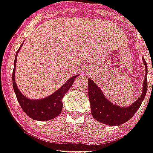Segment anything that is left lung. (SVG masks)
Returning a JSON list of instances; mask_svg holds the SVG:
<instances>
[{
	"label": "left lung",
	"instance_id": "8db88e82",
	"mask_svg": "<svg viewBox=\"0 0 153 153\" xmlns=\"http://www.w3.org/2000/svg\"><path fill=\"white\" fill-rule=\"evenodd\" d=\"M143 61L146 68L147 74V64L144 58ZM146 76L147 74L145 75L144 80L143 91L141 96L134 104L127 108H122L113 105L103 95V93L100 88L91 79H88V94L93 117L98 122L109 126H120L128 121L138 110L141 103L145 99L148 87Z\"/></svg>",
	"mask_w": 153,
	"mask_h": 153
}]
</instances>
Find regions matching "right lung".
Listing matches in <instances>:
<instances>
[{"mask_svg": "<svg viewBox=\"0 0 153 153\" xmlns=\"http://www.w3.org/2000/svg\"><path fill=\"white\" fill-rule=\"evenodd\" d=\"M19 49L20 48H19L16 54L14 69L12 72V85L19 104L23 111L29 117L31 118L32 120H38V121H47V120H53L54 118L57 117L59 115V113L61 112L63 108L62 99L64 98L68 89L71 87L74 81L78 77V75L71 78L64 83L63 86H61L58 90H56V92L50 96L38 100L28 99L21 94L15 82V70H16V64L17 60V53H19Z\"/></svg>", "mask_w": 153, "mask_h": 153, "instance_id": "1", "label": "right lung"}]
</instances>
